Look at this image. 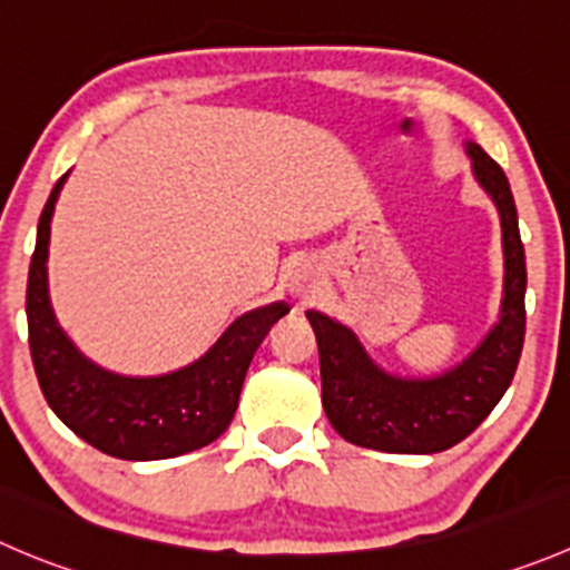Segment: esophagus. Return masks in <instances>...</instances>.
I'll return each mask as SVG.
<instances>
[{
	"label": "esophagus",
	"instance_id": "obj_1",
	"mask_svg": "<svg viewBox=\"0 0 570 570\" xmlns=\"http://www.w3.org/2000/svg\"><path fill=\"white\" fill-rule=\"evenodd\" d=\"M292 292H295V295H312L314 292V286H317V281H314V275L308 273V269H297L295 275H292Z\"/></svg>",
	"mask_w": 570,
	"mask_h": 570
}]
</instances>
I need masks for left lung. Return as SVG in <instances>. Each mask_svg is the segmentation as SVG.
I'll return each mask as SVG.
<instances>
[{
    "mask_svg": "<svg viewBox=\"0 0 570 570\" xmlns=\"http://www.w3.org/2000/svg\"><path fill=\"white\" fill-rule=\"evenodd\" d=\"M473 173L501 214L504 303L482 345L434 379H395L375 367L351 328L308 312L320 351L323 409L340 438L386 454H438L462 443L512 384L527 334V256L507 175L479 145H468Z\"/></svg>",
    "mask_w": 570,
    "mask_h": 570,
    "instance_id": "1",
    "label": "left lung"
}]
</instances>
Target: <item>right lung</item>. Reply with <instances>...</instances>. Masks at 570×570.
<instances>
[{"label": "right lung", "instance_id": "1", "mask_svg": "<svg viewBox=\"0 0 570 570\" xmlns=\"http://www.w3.org/2000/svg\"><path fill=\"white\" fill-rule=\"evenodd\" d=\"M63 180L66 175L38 219L27 278L30 356L43 397L77 438L116 460H169L214 443L234 420L253 353L289 306L273 303L242 314L206 356L175 373L127 379L97 367L66 340L49 308V219Z\"/></svg>", "mask_w": 570, "mask_h": 570}]
</instances>
